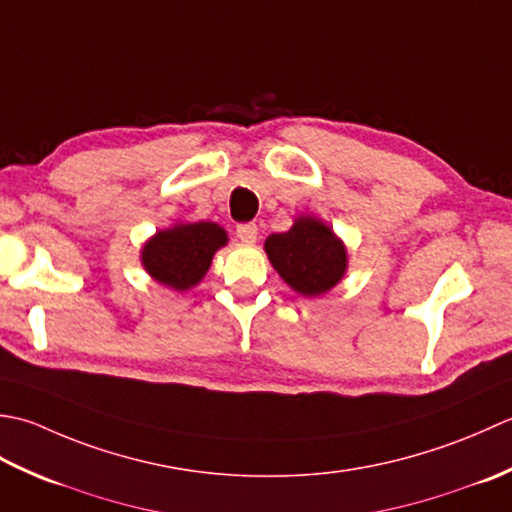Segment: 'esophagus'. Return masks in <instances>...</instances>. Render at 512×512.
<instances>
[{
	"instance_id": "34e87169",
	"label": "esophagus",
	"mask_w": 512,
	"mask_h": 512,
	"mask_svg": "<svg viewBox=\"0 0 512 512\" xmlns=\"http://www.w3.org/2000/svg\"><path fill=\"white\" fill-rule=\"evenodd\" d=\"M236 234L245 245H254L258 238V227L254 223H241L236 227Z\"/></svg>"
}]
</instances>
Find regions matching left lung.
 Returning a JSON list of instances; mask_svg holds the SVG:
<instances>
[{
    "mask_svg": "<svg viewBox=\"0 0 512 512\" xmlns=\"http://www.w3.org/2000/svg\"><path fill=\"white\" fill-rule=\"evenodd\" d=\"M269 263L302 296H320L336 287L347 271V249L320 218L298 216L289 232L265 241Z\"/></svg>",
    "mask_w": 512,
    "mask_h": 512,
    "instance_id": "obj_1",
    "label": "left lung"
}]
</instances>
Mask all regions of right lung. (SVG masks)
Instances as JSON below:
<instances>
[{
	"mask_svg": "<svg viewBox=\"0 0 512 512\" xmlns=\"http://www.w3.org/2000/svg\"><path fill=\"white\" fill-rule=\"evenodd\" d=\"M227 243V232L216 223H179L156 232L143 245L145 271L176 291L198 285L212 265L216 249Z\"/></svg>",
	"mask_w": 512,
	"mask_h": 512,
	"instance_id": "obj_1",
	"label": "right lung"
}]
</instances>
